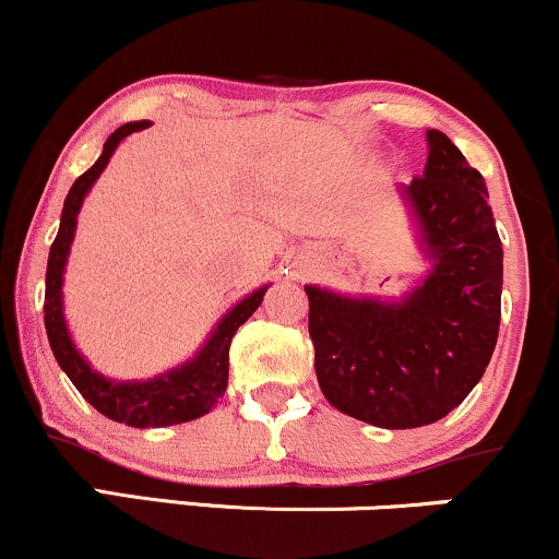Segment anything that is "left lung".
<instances>
[{
  "label": "left lung",
  "instance_id": "obj_1",
  "mask_svg": "<svg viewBox=\"0 0 559 559\" xmlns=\"http://www.w3.org/2000/svg\"><path fill=\"white\" fill-rule=\"evenodd\" d=\"M423 176L404 186L433 260L400 305L305 286L320 391L378 428H418L452 413L484 376L502 318V241L489 191L463 152L428 131Z\"/></svg>",
  "mask_w": 559,
  "mask_h": 559
}]
</instances>
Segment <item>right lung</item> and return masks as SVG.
<instances>
[{"label":"right lung","mask_w":559,"mask_h":559,"mask_svg":"<svg viewBox=\"0 0 559 559\" xmlns=\"http://www.w3.org/2000/svg\"><path fill=\"white\" fill-rule=\"evenodd\" d=\"M146 126L150 123L141 120V123L120 126L118 131L110 133L99 159L70 186L66 207H62L60 217V230H57L52 249H49L47 292H44V325H47V336L49 346H52L55 352V360L60 362V368L66 370L70 381H73V386L81 391L83 400L92 404L94 409H99L102 415H107V418L115 423H126V426L133 428H163L176 426V423L197 420L215 407L217 400L223 396V391L228 386L230 338L239 331V325L247 323L249 316L262 305V297H265L267 288H260V292L249 294L247 299L239 301V305L217 323L213 336L207 338V344L202 346V352H199L194 360L170 370V373L152 378V381H107L105 376H99L96 370L88 368V362L79 355V349H75L68 336L66 318H62V271H66L68 249L75 234V217H79L86 191L92 189V183L99 178V173L105 170L107 163H110L115 146H118L128 133L141 131V128Z\"/></svg>","instance_id":"add662e5"}]
</instances>
